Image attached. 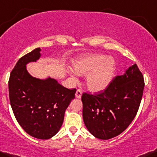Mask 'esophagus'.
Returning a JSON list of instances; mask_svg holds the SVG:
<instances>
[{
  "label": "esophagus",
  "mask_w": 157,
  "mask_h": 157,
  "mask_svg": "<svg viewBox=\"0 0 157 157\" xmlns=\"http://www.w3.org/2000/svg\"><path fill=\"white\" fill-rule=\"evenodd\" d=\"M82 90L77 89L76 92H75V98H82Z\"/></svg>",
  "instance_id": "obj_1"
}]
</instances>
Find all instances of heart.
I'll use <instances>...</instances> for the list:
<instances>
[{"label":"heart","mask_w":157,"mask_h":157,"mask_svg":"<svg viewBox=\"0 0 157 157\" xmlns=\"http://www.w3.org/2000/svg\"><path fill=\"white\" fill-rule=\"evenodd\" d=\"M74 69L78 75H86L87 87L92 92L105 90L112 82L116 70L114 60L106 55L89 54L77 59ZM72 75L75 76V72Z\"/></svg>","instance_id":"1"}]
</instances>
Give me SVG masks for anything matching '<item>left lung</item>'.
<instances>
[{"instance_id": "8db88e82", "label": "left lung", "mask_w": 157, "mask_h": 157, "mask_svg": "<svg viewBox=\"0 0 157 157\" xmlns=\"http://www.w3.org/2000/svg\"><path fill=\"white\" fill-rule=\"evenodd\" d=\"M144 88L143 75L134 64L125 75L115 77L103 91L94 94L84 92L82 115L88 130L102 140L120 135L138 113Z\"/></svg>"}]
</instances>
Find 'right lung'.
I'll use <instances>...</instances> for the list:
<instances>
[{
    "label": "right lung",
    "mask_w": 157,
    "mask_h": 157,
    "mask_svg": "<svg viewBox=\"0 0 157 157\" xmlns=\"http://www.w3.org/2000/svg\"><path fill=\"white\" fill-rule=\"evenodd\" d=\"M40 51L36 48L19 59L8 86L10 102L19 125L31 136L45 140L59 132L76 89L65 88L54 78L41 80L29 75L25 65L36 61Z\"/></svg>",
    "instance_id": "right-lung-1"
}]
</instances>
